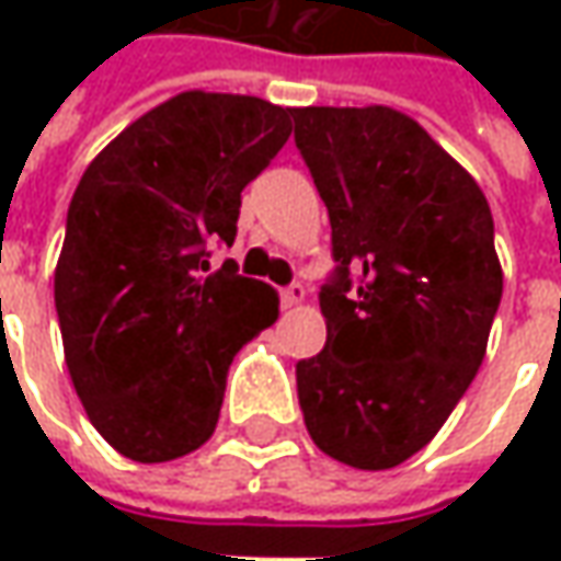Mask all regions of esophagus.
Returning <instances> with one entry per match:
<instances>
[{
  "label": "esophagus",
  "instance_id": "obj_1",
  "mask_svg": "<svg viewBox=\"0 0 561 561\" xmlns=\"http://www.w3.org/2000/svg\"><path fill=\"white\" fill-rule=\"evenodd\" d=\"M280 299H284V306L293 309V306H302L306 302V287L302 284H290L287 290H280Z\"/></svg>",
  "mask_w": 561,
  "mask_h": 561
}]
</instances>
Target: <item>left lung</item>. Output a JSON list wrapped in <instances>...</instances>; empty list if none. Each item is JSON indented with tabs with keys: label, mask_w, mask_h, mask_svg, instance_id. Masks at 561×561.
<instances>
[{
	"label": "left lung",
	"mask_w": 561,
	"mask_h": 561,
	"mask_svg": "<svg viewBox=\"0 0 561 561\" xmlns=\"http://www.w3.org/2000/svg\"><path fill=\"white\" fill-rule=\"evenodd\" d=\"M293 124L336 259L321 290L328 343L296 365L302 419L336 462L397 468L484 362L503 299L493 215L478 181L397 108L309 105Z\"/></svg>",
	"instance_id": "1"
}]
</instances>
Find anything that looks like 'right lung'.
Here are the masks:
<instances>
[{
	"label": "right lung",
	"instance_id": "obj_1",
	"mask_svg": "<svg viewBox=\"0 0 561 561\" xmlns=\"http://www.w3.org/2000/svg\"><path fill=\"white\" fill-rule=\"evenodd\" d=\"M293 108L186 90L124 127L87 164L55 265L65 365L87 419L134 462L199 449L240 346L277 321V293L211 271L240 193L290 140Z\"/></svg>",
	"mask_w": 561,
	"mask_h": 561
}]
</instances>
